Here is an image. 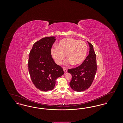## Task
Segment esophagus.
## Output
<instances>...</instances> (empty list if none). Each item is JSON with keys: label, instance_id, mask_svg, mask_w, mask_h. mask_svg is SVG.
Wrapping results in <instances>:
<instances>
[{"label": "esophagus", "instance_id": "obj_1", "mask_svg": "<svg viewBox=\"0 0 123 123\" xmlns=\"http://www.w3.org/2000/svg\"><path fill=\"white\" fill-rule=\"evenodd\" d=\"M63 70H64V73H66L67 72V69L66 68H63Z\"/></svg>", "mask_w": 123, "mask_h": 123}]
</instances>
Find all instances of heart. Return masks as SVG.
I'll use <instances>...</instances> for the list:
<instances>
[{
  "label": "heart",
  "mask_w": 123,
  "mask_h": 123,
  "mask_svg": "<svg viewBox=\"0 0 123 123\" xmlns=\"http://www.w3.org/2000/svg\"><path fill=\"white\" fill-rule=\"evenodd\" d=\"M87 51V45L84 41L71 38H66L59 41L56 48L52 49L51 53L58 64H62L66 55L68 59L67 64L77 66L84 60Z\"/></svg>",
  "instance_id": "1"
}]
</instances>
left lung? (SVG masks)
Wrapping results in <instances>:
<instances>
[{
  "instance_id": "left-lung-1",
  "label": "left lung",
  "mask_w": 123,
  "mask_h": 123,
  "mask_svg": "<svg viewBox=\"0 0 123 123\" xmlns=\"http://www.w3.org/2000/svg\"><path fill=\"white\" fill-rule=\"evenodd\" d=\"M87 42L89 46V52L87 58L78 67L68 70L72 76L70 86L73 90L77 92L84 91L90 87L97 70L96 55L94 47Z\"/></svg>"
}]
</instances>
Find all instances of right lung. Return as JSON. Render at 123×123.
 I'll list each match as a JSON object with an SVG mask.
<instances>
[{
    "instance_id": "add662e5",
    "label": "right lung",
    "mask_w": 123,
    "mask_h": 123,
    "mask_svg": "<svg viewBox=\"0 0 123 123\" xmlns=\"http://www.w3.org/2000/svg\"><path fill=\"white\" fill-rule=\"evenodd\" d=\"M54 36L42 38L34 44L29 53V71L36 88L47 92L54 88L56 80L64 74L63 68L56 64L51 55Z\"/></svg>"
}]
</instances>
